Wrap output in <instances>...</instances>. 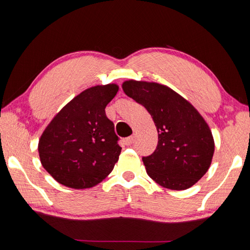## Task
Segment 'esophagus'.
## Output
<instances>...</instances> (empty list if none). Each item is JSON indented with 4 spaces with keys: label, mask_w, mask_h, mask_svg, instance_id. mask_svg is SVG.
<instances>
[{
    "label": "esophagus",
    "mask_w": 250,
    "mask_h": 250,
    "mask_svg": "<svg viewBox=\"0 0 250 250\" xmlns=\"http://www.w3.org/2000/svg\"><path fill=\"white\" fill-rule=\"evenodd\" d=\"M134 141H135V136L134 135H132V136H129V137H126V139L125 140V143L128 146H130V145H132L134 143Z\"/></svg>",
    "instance_id": "esophagus-1"
}]
</instances>
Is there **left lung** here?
Returning a JSON list of instances; mask_svg holds the SVG:
<instances>
[{
  "mask_svg": "<svg viewBox=\"0 0 250 250\" xmlns=\"http://www.w3.org/2000/svg\"><path fill=\"white\" fill-rule=\"evenodd\" d=\"M122 89L147 109L158 131L155 151L142 158L147 174L164 188H190L204 176L214 155L213 135L203 117L163 84L128 81Z\"/></svg>",
  "mask_w": 250,
  "mask_h": 250,
  "instance_id": "8db88e82",
  "label": "left lung"
}]
</instances>
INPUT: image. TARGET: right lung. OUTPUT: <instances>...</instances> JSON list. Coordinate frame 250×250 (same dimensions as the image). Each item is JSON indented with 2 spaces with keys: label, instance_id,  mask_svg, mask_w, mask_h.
Returning a JSON list of instances; mask_svg holds the SVG:
<instances>
[{
  "label": "right lung",
  "instance_id": "1",
  "mask_svg": "<svg viewBox=\"0 0 250 250\" xmlns=\"http://www.w3.org/2000/svg\"><path fill=\"white\" fill-rule=\"evenodd\" d=\"M118 92L115 83L84 90L56 115L42 134V166L58 183L91 188L113 171L121 147L105 107Z\"/></svg>",
  "mask_w": 250,
  "mask_h": 250
}]
</instances>
